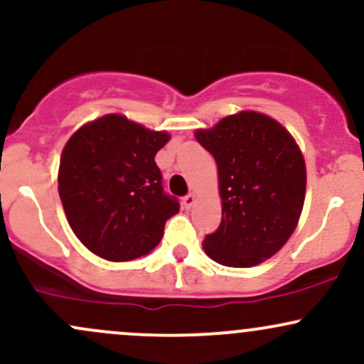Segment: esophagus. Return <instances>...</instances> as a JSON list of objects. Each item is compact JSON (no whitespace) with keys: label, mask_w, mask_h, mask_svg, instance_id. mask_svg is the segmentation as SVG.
<instances>
[{"label":"esophagus","mask_w":364,"mask_h":364,"mask_svg":"<svg viewBox=\"0 0 364 364\" xmlns=\"http://www.w3.org/2000/svg\"><path fill=\"white\" fill-rule=\"evenodd\" d=\"M193 203H195V195L193 193H188L186 197H183V205H185L186 209H190Z\"/></svg>","instance_id":"34e87169"}]
</instances>
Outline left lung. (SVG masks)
I'll use <instances>...</instances> for the list:
<instances>
[{
	"mask_svg": "<svg viewBox=\"0 0 364 364\" xmlns=\"http://www.w3.org/2000/svg\"><path fill=\"white\" fill-rule=\"evenodd\" d=\"M195 138L218 164L221 225L203 250L223 266L249 267L285 245L301 218L306 164L292 134L259 112H238Z\"/></svg>",
	"mask_w": 364,
	"mask_h": 364,
	"instance_id": "1",
	"label": "left lung"
}]
</instances>
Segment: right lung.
I'll use <instances>...</instances> for the list:
<instances>
[{"label": "right lung", "mask_w": 364, "mask_h": 364, "mask_svg": "<svg viewBox=\"0 0 364 364\" xmlns=\"http://www.w3.org/2000/svg\"><path fill=\"white\" fill-rule=\"evenodd\" d=\"M169 134L109 114L79 127L62 151L58 193L75 237L93 254L124 262L162 240L179 202L164 191L155 154Z\"/></svg>", "instance_id": "1"}]
</instances>
